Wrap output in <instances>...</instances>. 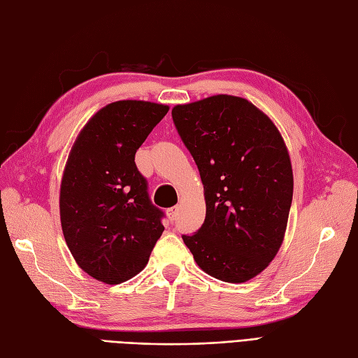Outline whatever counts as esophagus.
<instances>
[{"label":"esophagus","mask_w":358,"mask_h":358,"mask_svg":"<svg viewBox=\"0 0 358 358\" xmlns=\"http://www.w3.org/2000/svg\"><path fill=\"white\" fill-rule=\"evenodd\" d=\"M178 212H179V206H178V205H176V206H171V208L167 209V215H169L170 221H175V220H176Z\"/></svg>","instance_id":"1"}]
</instances>
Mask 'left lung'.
Returning <instances> with one entry per match:
<instances>
[{
	"instance_id": "left-lung-1",
	"label": "left lung",
	"mask_w": 358,
	"mask_h": 358,
	"mask_svg": "<svg viewBox=\"0 0 358 358\" xmlns=\"http://www.w3.org/2000/svg\"><path fill=\"white\" fill-rule=\"evenodd\" d=\"M173 123L194 158L206 217L182 235L197 265L229 283L262 273L283 243L294 194L285 141L274 123L238 96L176 105Z\"/></svg>"
}]
</instances>
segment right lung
<instances>
[{
  "mask_svg": "<svg viewBox=\"0 0 358 358\" xmlns=\"http://www.w3.org/2000/svg\"><path fill=\"white\" fill-rule=\"evenodd\" d=\"M167 111L162 103L113 102L93 115L71 150L62 229L76 264L99 282L137 275L164 231V212L150 201L135 153Z\"/></svg>",
  "mask_w": 358,
  "mask_h": 358,
  "instance_id": "1",
  "label": "right lung"
}]
</instances>
